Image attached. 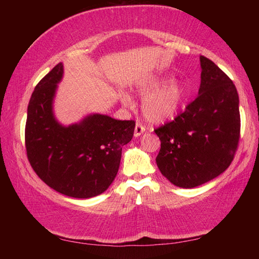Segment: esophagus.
<instances>
[{
	"mask_svg": "<svg viewBox=\"0 0 259 259\" xmlns=\"http://www.w3.org/2000/svg\"><path fill=\"white\" fill-rule=\"evenodd\" d=\"M144 133H145V126H144L143 124H140V123L136 124V126H135V133H134L135 137H139V136L143 135Z\"/></svg>",
	"mask_w": 259,
	"mask_h": 259,
	"instance_id": "obj_1",
	"label": "esophagus"
}]
</instances>
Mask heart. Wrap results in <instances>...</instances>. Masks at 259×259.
<instances>
[{"instance_id":"obj_1","label":"heart","mask_w":259,"mask_h":259,"mask_svg":"<svg viewBox=\"0 0 259 259\" xmlns=\"http://www.w3.org/2000/svg\"><path fill=\"white\" fill-rule=\"evenodd\" d=\"M137 93L145 97L143 112L151 122H163L171 119L178 112L184 100L185 90L181 82L169 81L166 77L154 76L143 80L137 85ZM121 102L125 106L133 105V98L126 93L121 94Z\"/></svg>"}]
</instances>
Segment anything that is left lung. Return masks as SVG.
<instances>
[{"label": "left lung", "instance_id": "1", "mask_svg": "<svg viewBox=\"0 0 259 259\" xmlns=\"http://www.w3.org/2000/svg\"><path fill=\"white\" fill-rule=\"evenodd\" d=\"M199 96L174 121L155 129L161 140L156 164L178 187L216 178L233 161L240 138L239 95L216 64L200 56Z\"/></svg>", "mask_w": 259, "mask_h": 259}]
</instances>
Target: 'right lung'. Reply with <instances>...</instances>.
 I'll return each mask as SVG.
<instances>
[{"mask_svg": "<svg viewBox=\"0 0 259 259\" xmlns=\"http://www.w3.org/2000/svg\"><path fill=\"white\" fill-rule=\"evenodd\" d=\"M63 74L59 63L35 87L27 108L26 152L48 186L71 198H93L115 179L122 147L133 139L136 123L97 113L77 123H59L54 100Z\"/></svg>", "mask_w": 259, "mask_h": 259, "instance_id": "obj_1", "label": "right lung"}]
</instances>
